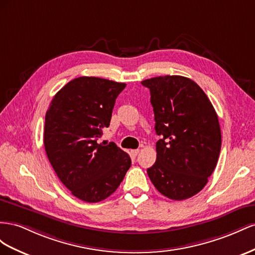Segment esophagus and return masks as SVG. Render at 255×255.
I'll use <instances>...</instances> for the list:
<instances>
[{"label": "esophagus", "instance_id": "esophagus-1", "mask_svg": "<svg viewBox=\"0 0 255 255\" xmlns=\"http://www.w3.org/2000/svg\"><path fill=\"white\" fill-rule=\"evenodd\" d=\"M139 151H140L139 149H132L131 151H130V154H131L132 157H136V155L139 154Z\"/></svg>", "mask_w": 255, "mask_h": 255}]
</instances>
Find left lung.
<instances>
[{"instance_id":"1","label":"left lung","mask_w":255,"mask_h":255,"mask_svg":"<svg viewBox=\"0 0 255 255\" xmlns=\"http://www.w3.org/2000/svg\"><path fill=\"white\" fill-rule=\"evenodd\" d=\"M150 92L157 159L147 174L157 190L181 201L205 187L221 149V130L210 100L191 79L163 76L141 82Z\"/></svg>"}]
</instances>
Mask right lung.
<instances>
[{
    "instance_id": "right-lung-1",
    "label": "right lung",
    "mask_w": 255,
    "mask_h": 255,
    "mask_svg": "<svg viewBox=\"0 0 255 255\" xmlns=\"http://www.w3.org/2000/svg\"><path fill=\"white\" fill-rule=\"evenodd\" d=\"M125 86L96 77L76 78L55 94L46 113L43 145L49 161L65 187L84 202L110 196L131 165L115 143H98Z\"/></svg>"
}]
</instances>
